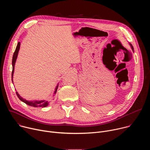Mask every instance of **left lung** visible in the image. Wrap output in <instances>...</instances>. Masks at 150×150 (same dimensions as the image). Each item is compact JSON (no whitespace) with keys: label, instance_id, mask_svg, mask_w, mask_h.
I'll return each instance as SVG.
<instances>
[{"label":"left lung","instance_id":"1","mask_svg":"<svg viewBox=\"0 0 150 150\" xmlns=\"http://www.w3.org/2000/svg\"><path fill=\"white\" fill-rule=\"evenodd\" d=\"M129 45H130V46H131V49H132V50L134 51V47H133V46H132V45H131V44H130L129 43Z\"/></svg>","mask_w":150,"mask_h":150}]
</instances>
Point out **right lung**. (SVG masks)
Returning <instances> with one entry per match:
<instances>
[{"mask_svg":"<svg viewBox=\"0 0 150 150\" xmlns=\"http://www.w3.org/2000/svg\"><path fill=\"white\" fill-rule=\"evenodd\" d=\"M20 45L21 43L20 42H18V45L16 46L15 51L13 53V57H12V83L13 84V73H14V69H15V63L16 61V59L18 57V52L20 49ZM59 86V83H57V85H56V87L55 88L54 93H53V97L54 96V95L56 94V92H57V90ZM16 94L18 96V97L19 98V99L22 101L23 102L25 103V104H27L28 105L32 106V107H34V108H46V107L48 106L49 104V101L45 100H27L25 98H23L22 97L20 96V95L18 94V93L17 91H16Z\"/></svg>","mask_w":150,"mask_h":150,"instance_id":"1","label":"right lung"}]
</instances>
